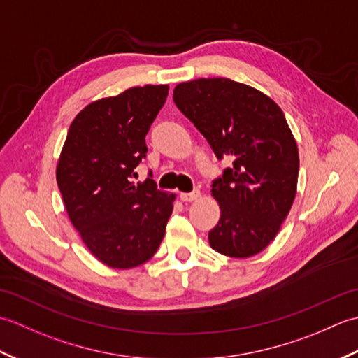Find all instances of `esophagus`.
<instances>
[{"label": "esophagus", "mask_w": 358, "mask_h": 358, "mask_svg": "<svg viewBox=\"0 0 358 358\" xmlns=\"http://www.w3.org/2000/svg\"><path fill=\"white\" fill-rule=\"evenodd\" d=\"M200 191H194V192H183V194H180V199H181V201H185V203H191V201H195V200H199L200 199Z\"/></svg>", "instance_id": "34e87169"}]
</instances>
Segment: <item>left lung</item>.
I'll use <instances>...</instances> for the list:
<instances>
[{"label": "left lung", "instance_id": "left-lung-1", "mask_svg": "<svg viewBox=\"0 0 358 358\" xmlns=\"http://www.w3.org/2000/svg\"><path fill=\"white\" fill-rule=\"evenodd\" d=\"M177 108L192 121L218 159L232 158L212 183L218 224L209 232L217 252L252 257L269 246L296 194L299 148L278 104L229 78H199L173 89Z\"/></svg>", "mask_w": 358, "mask_h": 358}]
</instances>
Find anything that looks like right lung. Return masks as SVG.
Here are the masks:
<instances>
[{
	"instance_id": "add662e5",
	"label": "right lung",
	"mask_w": 358,
	"mask_h": 358,
	"mask_svg": "<svg viewBox=\"0 0 358 358\" xmlns=\"http://www.w3.org/2000/svg\"><path fill=\"white\" fill-rule=\"evenodd\" d=\"M169 86L131 87L87 104L69 127L57 164V183L81 240L98 260L131 269L154 257L175 194L155 181L134 183L149 132Z\"/></svg>"
}]
</instances>
